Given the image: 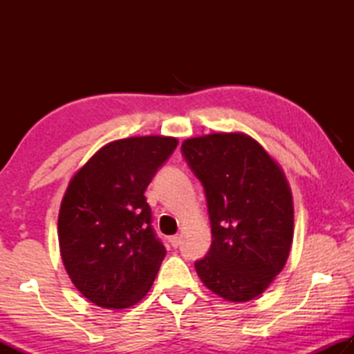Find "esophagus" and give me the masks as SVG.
<instances>
[{"instance_id": "esophagus-1", "label": "esophagus", "mask_w": 354, "mask_h": 354, "mask_svg": "<svg viewBox=\"0 0 354 354\" xmlns=\"http://www.w3.org/2000/svg\"><path fill=\"white\" fill-rule=\"evenodd\" d=\"M170 243H171L173 248L179 247V243H181V236H171L170 237Z\"/></svg>"}]
</instances>
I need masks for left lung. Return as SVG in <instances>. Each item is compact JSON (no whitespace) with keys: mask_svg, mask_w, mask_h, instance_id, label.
<instances>
[{"mask_svg":"<svg viewBox=\"0 0 354 354\" xmlns=\"http://www.w3.org/2000/svg\"><path fill=\"white\" fill-rule=\"evenodd\" d=\"M181 149L203 183L211 218V250L195 262V270L226 301L254 299L290 253L293 200L284 171L243 133L190 137Z\"/></svg>","mask_w":354,"mask_h":354,"instance_id":"left-lung-1","label":"left lung"}]
</instances>
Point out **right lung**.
<instances>
[{
  "mask_svg": "<svg viewBox=\"0 0 354 354\" xmlns=\"http://www.w3.org/2000/svg\"><path fill=\"white\" fill-rule=\"evenodd\" d=\"M176 145L167 136L113 140L70 179L57 218L61 257L71 283L100 308H131L151 289L167 250L143 194Z\"/></svg>",
  "mask_w": 354,
  "mask_h": 354,
  "instance_id": "1",
  "label": "right lung"
}]
</instances>
